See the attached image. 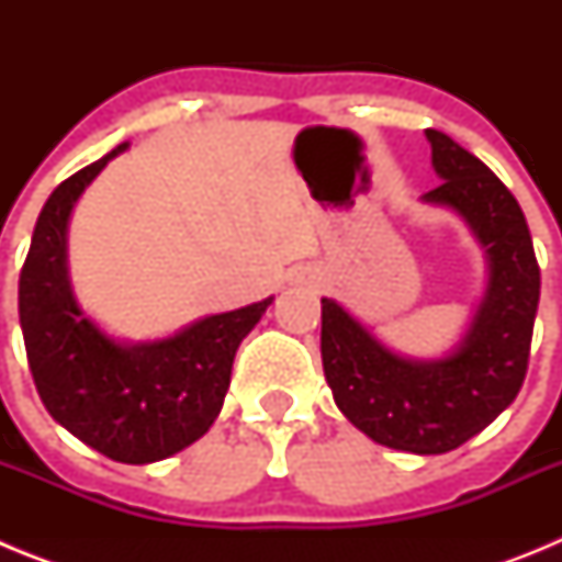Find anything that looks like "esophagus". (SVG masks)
I'll list each match as a JSON object with an SVG mask.
<instances>
[{
	"label": "esophagus",
	"instance_id": "esophagus-1",
	"mask_svg": "<svg viewBox=\"0 0 562 562\" xmlns=\"http://www.w3.org/2000/svg\"><path fill=\"white\" fill-rule=\"evenodd\" d=\"M297 281H306V284H321V281H324V272H321V270H301Z\"/></svg>",
	"mask_w": 562,
	"mask_h": 562
}]
</instances>
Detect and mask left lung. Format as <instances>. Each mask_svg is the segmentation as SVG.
Here are the masks:
<instances>
[{
    "mask_svg": "<svg viewBox=\"0 0 562 562\" xmlns=\"http://www.w3.org/2000/svg\"><path fill=\"white\" fill-rule=\"evenodd\" d=\"M439 186L422 196L456 213L486 261V286L467 331L445 357L389 349L331 297H321V357L337 408L376 445L439 456L513 405L526 376L540 301V267L524 211L484 162L428 128Z\"/></svg>",
    "mask_w": 562,
    "mask_h": 562,
    "instance_id": "1",
    "label": "left lung"
}]
</instances>
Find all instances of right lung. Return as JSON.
Returning <instances> with one entry per match:
<instances>
[{
	"label": "right lung",
	"instance_id": "add662e5",
	"mask_svg": "<svg viewBox=\"0 0 562 562\" xmlns=\"http://www.w3.org/2000/svg\"><path fill=\"white\" fill-rule=\"evenodd\" d=\"M121 143L49 193L19 276V324L38 396L49 416L98 453L151 464L211 430L231 389L238 342L272 297L207 315L157 340H121L78 304L67 265V231L81 193Z\"/></svg>",
	"mask_w": 562,
	"mask_h": 562
}]
</instances>
